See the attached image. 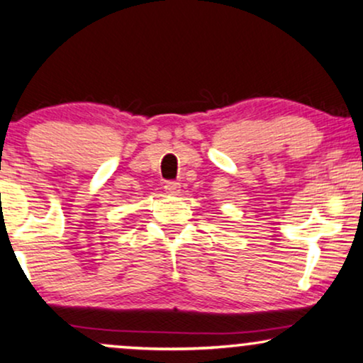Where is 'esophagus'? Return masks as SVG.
I'll list each match as a JSON object with an SVG mask.
<instances>
[{
    "mask_svg": "<svg viewBox=\"0 0 363 363\" xmlns=\"http://www.w3.org/2000/svg\"><path fill=\"white\" fill-rule=\"evenodd\" d=\"M164 191L168 195H178V194H180V183L166 182L164 183Z\"/></svg>",
    "mask_w": 363,
    "mask_h": 363,
    "instance_id": "34e87169",
    "label": "esophagus"
}]
</instances>
